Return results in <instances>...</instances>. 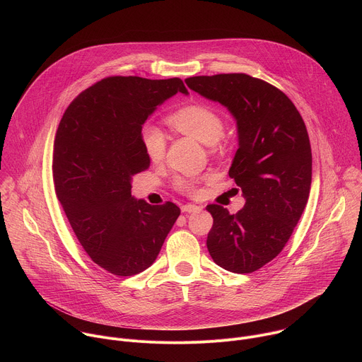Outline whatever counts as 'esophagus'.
Here are the masks:
<instances>
[{
    "mask_svg": "<svg viewBox=\"0 0 362 362\" xmlns=\"http://www.w3.org/2000/svg\"><path fill=\"white\" fill-rule=\"evenodd\" d=\"M200 209H202L200 206H196V204H183L182 206V212H185V214H196Z\"/></svg>",
    "mask_w": 362,
    "mask_h": 362,
    "instance_id": "esophagus-1",
    "label": "esophagus"
}]
</instances>
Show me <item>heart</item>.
Returning a JSON list of instances; mask_svg holds the SVG:
<instances>
[{"instance_id":"1","label":"heart","mask_w":362,"mask_h":362,"mask_svg":"<svg viewBox=\"0 0 362 362\" xmlns=\"http://www.w3.org/2000/svg\"><path fill=\"white\" fill-rule=\"evenodd\" d=\"M169 122L179 132L199 140L203 144H215L223 134V122L221 116L208 106L189 105L175 112ZM140 141L146 156L151 162H159L166 154V134L163 130L153 124L146 123L140 129ZM176 189L185 194L194 196L199 187V179H177L175 183Z\"/></svg>"}]
</instances>
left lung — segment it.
<instances>
[{
    "instance_id": "8db88e82",
    "label": "left lung",
    "mask_w": 362,
    "mask_h": 362,
    "mask_svg": "<svg viewBox=\"0 0 362 362\" xmlns=\"http://www.w3.org/2000/svg\"><path fill=\"white\" fill-rule=\"evenodd\" d=\"M185 83L225 106L238 127L229 176L246 202L235 215L206 206L214 218L206 245L221 268L255 272L281 253L306 206L313 153L305 123L285 93L247 74L196 76Z\"/></svg>"
}]
</instances>
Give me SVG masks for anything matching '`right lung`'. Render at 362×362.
<instances>
[{"label": "right lung", "mask_w": 362, "mask_h": 362, "mask_svg": "<svg viewBox=\"0 0 362 362\" xmlns=\"http://www.w3.org/2000/svg\"><path fill=\"white\" fill-rule=\"evenodd\" d=\"M187 88L177 77H107L67 107L53 150V182L87 255L119 276L147 269L180 215L172 202L132 196V177L150 166L140 129L163 101Z\"/></svg>", "instance_id": "obj_1"}]
</instances>
